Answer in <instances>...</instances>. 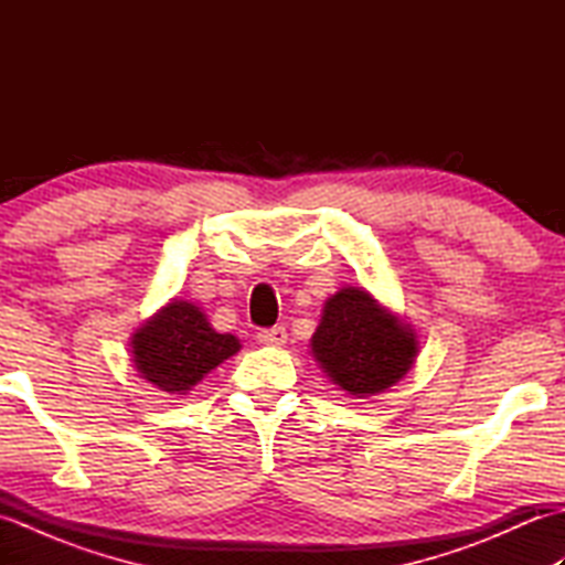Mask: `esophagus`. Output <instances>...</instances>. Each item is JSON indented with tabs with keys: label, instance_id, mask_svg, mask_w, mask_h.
Segmentation results:
<instances>
[{
	"label": "esophagus",
	"instance_id": "obj_1",
	"mask_svg": "<svg viewBox=\"0 0 565 565\" xmlns=\"http://www.w3.org/2000/svg\"><path fill=\"white\" fill-rule=\"evenodd\" d=\"M257 342L267 347H281L286 344V330L284 328H269L257 332Z\"/></svg>",
	"mask_w": 565,
	"mask_h": 565
}]
</instances>
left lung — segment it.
Instances as JSON below:
<instances>
[{"label":"left lung","mask_w":565,"mask_h":565,"mask_svg":"<svg viewBox=\"0 0 565 565\" xmlns=\"http://www.w3.org/2000/svg\"><path fill=\"white\" fill-rule=\"evenodd\" d=\"M310 350L332 383L354 398H369L407 374L417 338L369 291L344 286L326 301Z\"/></svg>","instance_id":"obj_1"}]
</instances>
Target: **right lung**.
I'll list each match as a JSON object with an SVG mask.
<instances>
[{"instance_id": "obj_1", "label": "right lung", "mask_w": 565, "mask_h": 565, "mask_svg": "<svg viewBox=\"0 0 565 565\" xmlns=\"http://www.w3.org/2000/svg\"><path fill=\"white\" fill-rule=\"evenodd\" d=\"M130 344L140 379L177 395L189 393L215 366L239 352L237 338L215 332L199 306L177 298L136 330Z\"/></svg>"}]
</instances>
